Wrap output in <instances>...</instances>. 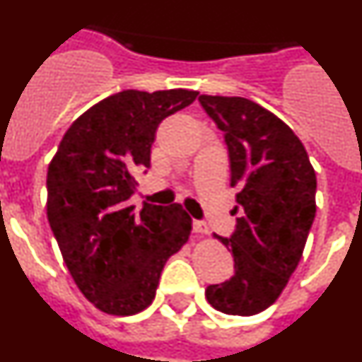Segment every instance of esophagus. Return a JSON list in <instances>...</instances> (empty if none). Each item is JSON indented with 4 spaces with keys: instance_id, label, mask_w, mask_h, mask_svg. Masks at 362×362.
<instances>
[{
    "instance_id": "esophagus-1",
    "label": "esophagus",
    "mask_w": 362,
    "mask_h": 362,
    "mask_svg": "<svg viewBox=\"0 0 362 362\" xmlns=\"http://www.w3.org/2000/svg\"><path fill=\"white\" fill-rule=\"evenodd\" d=\"M192 228H194L196 233H209V226H206V223H203V221H194V223H192Z\"/></svg>"
}]
</instances>
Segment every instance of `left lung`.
<instances>
[{
    "label": "left lung",
    "instance_id": "1",
    "mask_svg": "<svg viewBox=\"0 0 362 362\" xmlns=\"http://www.w3.org/2000/svg\"><path fill=\"white\" fill-rule=\"evenodd\" d=\"M223 132L239 214L230 238L233 276L204 296L228 315H255L276 303L296 272L315 219L317 179L308 153L277 116L246 98L199 95Z\"/></svg>",
    "mask_w": 362,
    "mask_h": 362
}]
</instances>
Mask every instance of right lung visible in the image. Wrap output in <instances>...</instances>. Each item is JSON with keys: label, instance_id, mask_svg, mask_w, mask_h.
<instances>
[{"label": "right lung", "instance_id": "right-lung-1", "mask_svg": "<svg viewBox=\"0 0 362 362\" xmlns=\"http://www.w3.org/2000/svg\"><path fill=\"white\" fill-rule=\"evenodd\" d=\"M197 92L123 90L70 124L47 174V216L63 261L86 299L110 315H134L156 297L165 263L188 241L192 219L177 203L130 197L165 117Z\"/></svg>", "mask_w": 362, "mask_h": 362}]
</instances>
